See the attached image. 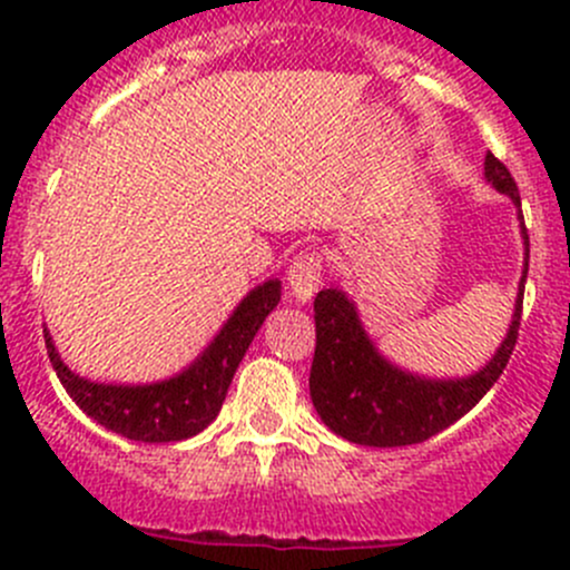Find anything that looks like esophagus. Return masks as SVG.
<instances>
[{
    "instance_id": "1",
    "label": "esophagus",
    "mask_w": 570,
    "mask_h": 570,
    "mask_svg": "<svg viewBox=\"0 0 570 570\" xmlns=\"http://www.w3.org/2000/svg\"><path fill=\"white\" fill-rule=\"evenodd\" d=\"M322 284V262L314 253H301L289 264V289L297 303H308Z\"/></svg>"
}]
</instances>
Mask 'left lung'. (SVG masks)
<instances>
[{
    "label": "left lung",
    "mask_w": 570,
    "mask_h": 570,
    "mask_svg": "<svg viewBox=\"0 0 570 570\" xmlns=\"http://www.w3.org/2000/svg\"><path fill=\"white\" fill-rule=\"evenodd\" d=\"M485 181L508 195L519 217L524 239V269L515 292L513 317L502 344L485 366L463 377H428L402 370L377 350L361 322L358 306L342 289H322L314 297L317 350H314L312 402L317 416L333 433L361 446L422 444L455 424L476 402L491 392L508 366L521 325L527 269H530V237L521 215V195L510 170L493 154H485Z\"/></svg>",
    "instance_id": "obj_1"
}]
</instances>
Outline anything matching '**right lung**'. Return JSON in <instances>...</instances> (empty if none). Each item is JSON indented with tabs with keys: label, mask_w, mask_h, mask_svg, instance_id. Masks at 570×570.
Instances as JSON below:
<instances>
[{
	"label": "right lung",
	"mask_w": 570,
	"mask_h": 570,
	"mask_svg": "<svg viewBox=\"0 0 570 570\" xmlns=\"http://www.w3.org/2000/svg\"><path fill=\"white\" fill-rule=\"evenodd\" d=\"M281 281L267 278L239 301L193 364L154 383H101L82 377L60 358L43 327L51 366L68 396L101 428L146 444L184 441L209 428L220 413L239 361L248 353L264 317L278 306Z\"/></svg>",
	"instance_id": "obj_1"
}]
</instances>
